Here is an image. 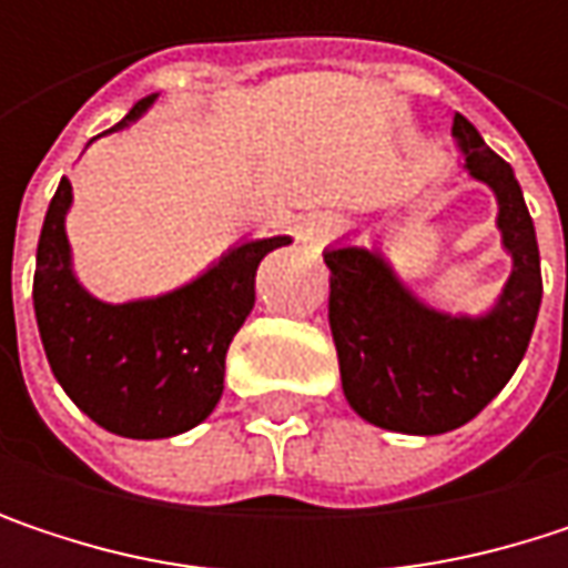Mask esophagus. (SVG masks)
<instances>
[{
  "label": "esophagus",
  "instance_id": "obj_1",
  "mask_svg": "<svg viewBox=\"0 0 568 568\" xmlns=\"http://www.w3.org/2000/svg\"><path fill=\"white\" fill-rule=\"evenodd\" d=\"M335 230H338L335 216H328V213H312V216H305V220L298 223V243H302L305 250H322V246L335 236Z\"/></svg>",
  "mask_w": 568,
  "mask_h": 568
}]
</instances>
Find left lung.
<instances>
[{
	"mask_svg": "<svg viewBox=\"0 0 568 568\" xmlns=\"http://www.w3.org/2000/svg\"><path fill=\"white\" fill-rule=\"evenodd\" d=\"M450 138L467 176L494 193L500 246L510 256V276L487 312L434 308L378 246L342 240L322 253L332 270L328 325L345 400L362 420L417 437L474 420L504 392L542 302L536 230L516 173L464 114H454Z\"/></svg>",
	"mask_w": 568,
	"mask_h": 568,
	"instance_id": "left-lung-1",
	"label": "left lung"
}]
</instances>
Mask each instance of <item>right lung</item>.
Here are the masks:
<instances>
[{
	"mask_svg": "<svg viewBox=\"0 0 568 568\" xmlns=\"http://www.w3.org/2000/svg\"><path fill=\"white\" fill-rule=\"evenodd\" d=\"M141 98L121 124L131 128L154 108ZM71 183L49 203L36 253V322L45 358L64 395L98 427L131 437H176L206 420L223 395L226 348L256 305L260 263L292 236L240 240L190 283L161 295L104 302L74 273L68 243Z\"/></svg>",
	"mask_w": 568,
	"mask_h": 568,
	"instance_id": "add662e5",
	"label": "right lung"
}]
</instances>
